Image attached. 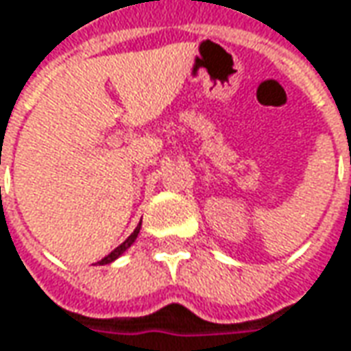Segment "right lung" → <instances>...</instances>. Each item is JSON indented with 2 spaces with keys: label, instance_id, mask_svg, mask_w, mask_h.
<instances>
[{
  "label": "right lung",
  "instance_id": "add662e5",
  "mask_svg": "<svg viewBox=\"0 0 351 351\" xmlns=\"http://www.w3.org/2000/svg\"><path fill=\"white\" fill-rule=\"evenodd\" d=\"M138 232H141V224H138V226L134 228V232H132V234L128 236L127 240H125V242H123L121 246H117V248L113 250V252H111L109 256H105V258H103V260H101V262H99V263H101V265H103V263L115 262V260H117V258H119V256H123V254H125V252H127V250L130 248L132 244H134V240H136V236H138Z\"/></svg>",
  "mask_w": 351,
  "mask_h": 351
}]
</instances>
